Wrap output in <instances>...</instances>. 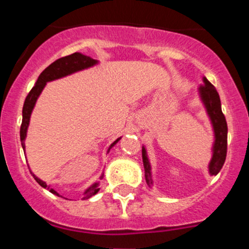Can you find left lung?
I'll return each instance as SVG.
<instances>
[{"instance_id":"left-lung-1","label":"left lung","mask_w":249,"mask_h":249,"mask_svg":"<svg viewBox=\"0 0 249 249\" xmlns=\"http://www.w3.org/2000/svg\"><path fill=\"white\" fill-rule=\"evenodd\" d=\"M203 85L199 88V97L201 100L206 113L210 118L211 125H212L213 136L214 141L212 144V158L208 162V173L211 176H215L222 170L224 165L225 158H227V144H228V125L224 114L222 112V105H220V97L215 88L208 82L206 77L202 78ZM142 160L143 167H144L145 182L149 187L153 185L152 178V166L148 159L147 149L142 145Z\"/></svg>"}]
</instances>
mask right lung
Wrapping results in <instances>:
<instances>
[{"instance_id":"1","label":"right lung","mask_w":249,"mask_h":249,"mask_svg":"<svg viewBox=\"0 0 249 249\" xmlns=\"http://www.w3.org/2000/svg\"><path fill=\"white\" fill-rule=\"evenodd\" d=\"M97 64H99V60H95L92 59V57L87 56V55L82 54V53H73V54L67 55V56L65 57H61V59H57L56 61L50 64L49 66H48L47 69L39 74V77L37 78L36 84H35V87L32 88L31 91L29 92V95H27L26 99H25L24 107H22V122H21V126H20V141H21V145H22V149H24V153H25V139H26L27 129H29V125H30V118H31L32 110H34L35 106H36V102L37 100H38L39 95H41V92L43 91V89L46 88L47 83L52 82V80H55V79H60V78H64L66 76H70V74H73L76 73V72L83 71V70L90 69V67L95 66V65ZM120 139H122V137L115 140L114 142L109 145L108 149H107V154H108L109 150L117 144L118 141ZM30 172H31V175L34 176L36 182L38 183L41 187L47 188L52 194L60 196L59 193L55 192L53 188H50V185H47L46 182H43L41 178L37 177V176L32 171ZM102 178H104V173L100 176V179H102ZM99 190H100L99 182H95L94 184H91L87 190H85L83 199L84 200L89 199V197H91L92 195L97 194Z\"/></svg>"}]
</instances>
